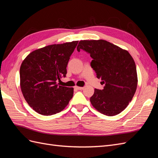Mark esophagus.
I'll use <instances>...</instances> for the list:
<instances>
[{
  "instance_id": "esophagus-1",
  "label": "esophagus",
  "mask_w": 158,
  "mask_h": 158,
  "mask_svg": "<svg viewBox=\"0 0 158 158\" xmlns=\"http://www.w3.org/2000/svg\"><path fill=\"white\" fill-rule=\"evenodd\" d=\"M74 88L75 89H84V87H80V86H76L74 87Z\"/></svg>"
}]
</instances>
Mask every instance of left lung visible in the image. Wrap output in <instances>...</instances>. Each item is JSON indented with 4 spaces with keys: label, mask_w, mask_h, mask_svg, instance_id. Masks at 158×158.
Here are the masks:
<instances>
[{
    "label": "left lung",
    "mask_w": 158,
    "mask_h": 158,
    "mask_svg": "<svg viewBox=\"0 0 158 158\" xmlns=\"http://www.w3.org/2000/svg\"><path fill=\"white\" fill-rule=\"evenodd\" d=\"M83 49L93 60L91 66L105 84L103 89H94L90 98L93 107L107 116L122 112L135 95L138 77L136 67L129 52L103 40H81L77 51Z\"/></svg>",
    "instance_id": "8db88e82"
}]
</instances>
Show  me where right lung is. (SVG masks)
Returning a JSON list of instances; mask_svg holds the SVG:
<instances>
[{"instance_id": "1", "label": "right lung", "mask_w": 158, "mask_h": 158, "mask_svg": "<svg viewBox=\"0 0 158 158\" xmlns=\"http://www.w3.org/2000/svg\"><path fill=\"white\" fill-rule=\"evenodd\" d=\"M78 41L53 44L32 51L20 69V88L28 105L42 115H52L67 106L74 88L61 86L70 56Z\"/></svg>"}]
</instances>
